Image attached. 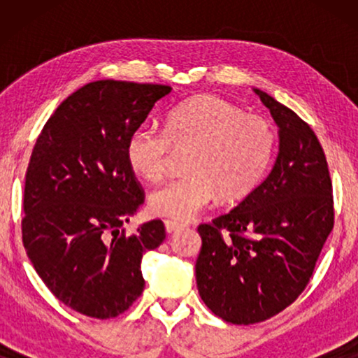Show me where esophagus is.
<instances>
[{"label": "esophagus", "instance_id": "esophagus-1", "mask_svg": "<svg viewBox=\"0 0 358 358\" xmlns=\"http://www.w3.org/2000/svg\"><path fill=\"white\" fill-rule=\"evenodd\" d=\"M164 227H166V231H168V233H174V231H178V229L184 228L185 224L179 223V222H174V220H166Z\"/></svg>", "mask_w": 358, "mask_h": 358}]
</instances>
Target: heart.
Returning a JSON list of instances; mask_svg holds the SVG:
<instances>
[{
    "label": "heart",
    "mask_w": 358,
    "mask_h": 358,
    "mask_svg": "<svg viewBox=\"0 0 358 358\" xmlns=\"http://www.w3.org/2000/svg\"><path fill=\"white\" fill-rule=\"evenodd\" d=\"M271 122L246 114L217 96H197L169 112L166 129L140 125L125 145L130 168L151 182L168 174L174 153H189L184 178L150 195V210L159 217L190 220L220 195L239 200L266 176L275 151Z\"/></svg>",
    "instance_id": "heart-1"
}]
</instances>
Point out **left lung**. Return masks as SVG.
I'll return each mask as SVG.
<instances>
[{"label":"left lung","mask_w":358,"mask_h":358,"mask_svg":"<svg viewBox=\"0 0 358 358\" xmlns=\"http://www.w3.org/2000/svg\"><path fill=\"white\" fill-rule=\"evenodd\" d=\"M278 127V153L266 179L231 212L199 224L197 288L213 315L254 324L300 296L334 227L322 146L295 112L254 90Z\"/></svg>","instance_id":"left-lung-1"}]
</instances>
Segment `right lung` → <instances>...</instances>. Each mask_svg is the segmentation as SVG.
Here are the masks:
<instances>
[{
	"instance_id": "1",
	"label": "right lung",
	"mask_w": 358,
	"mask_h": 358,
	"mask_svg": "<svg viewBox=\"0 0 358 358\" xmlns=\"http://www.w3.org/2000/svg\"><path fill=\"white\" fill-rule=\"evenodd\" d=\"M171 86L101 80L68 96L34 146L24 187L22 244L62 303L107 320L141 295V257L164 241L161 220L125 234L145 202L125 156L131 131Z\"/></svg>"
}]
</instances>
